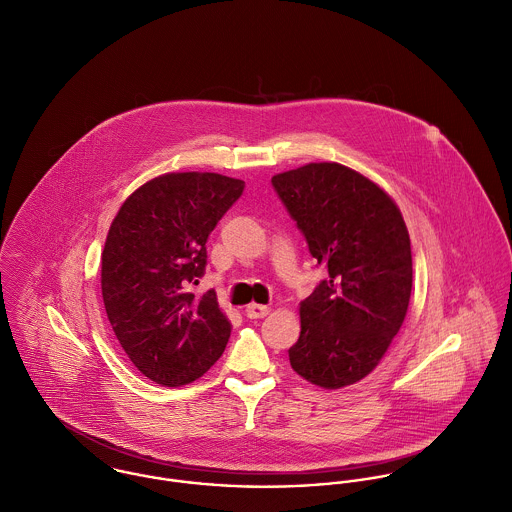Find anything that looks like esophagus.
I'll use <instances>...</instances> for the list:
<instances>
[{"instance_id":"esophagus-1","label":"esophagus","mask_w":512,"mask_h":512,"mask_svg":"<svg viewBox=\"0 0 512 512\" xmlns=\"http://www.w3.org/2000/svg\"><path fill=\"white\" fill-rule=\"evenodd\" d=\"M271 312V308L267 307V305H257V303H251L249 307L245 308V314L249 316V318H263V316H267Z\"/></svg>"}]
</instances>
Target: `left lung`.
Returning a JSON list of instances; mask_svg holds the SVG:
<instances>
[{"mask_svg":"<svg viewBox=\"0 0 512 512\" xmlns=\"http://www.w3.org/2000/svg\"><path fill=\"white\" fill-rule=\"evenodd\" d=\"M273 186L328 267L301 308L293 370L324 390L366 378L388 352L408 314L411 247L390 194L338 162H310L273 176Z\"/></svg>","mask_w":512,"mask_h":512,"instance_id":"1","label":"left lung"}]
</instances>
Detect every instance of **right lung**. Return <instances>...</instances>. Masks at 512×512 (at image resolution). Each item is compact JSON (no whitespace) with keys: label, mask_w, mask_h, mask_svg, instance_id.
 <instances>
[{"label":"right lung","mask_w":512,"mask_h":512,"mask_svg":"<svg viewBox=\"0 0 512 512\" xmlns=\"http://www.w3.org/2000/svg\"><path fill=\"white\" fill-rule=\"evenodd\" d=\"M245 182L215 172H168L134 190L114 215L101 257L108 322L148 380L178 388L223 354L231 322L204 275L205 241Z\"/></svg>","instance_id":"1"}]
</instances>
